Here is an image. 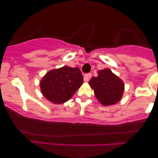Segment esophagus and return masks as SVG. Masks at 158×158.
Masks as SVG:
<instances>
[{
    "label": "esophagus",
    "mask_w": 158,
    "mask_h": 158,
    "mask_svg": "<svg viewBox=\"0 0 158 158\" xmlns=\"http://www.w3.org/2000/svg\"><path fill=\"white\" fill-rule=\"evenodd\" d=\"M92 75L91 73H88V74H85V75H84V77H83V80H84V82H87L89 81V80L90 79V77H91Z\"/></svg>",
    "instance_id": "1"
}]
</instances>
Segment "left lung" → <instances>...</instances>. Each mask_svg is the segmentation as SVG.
Segmentation results:
<instances>
[{
	"label": "left lung",
	"instance_id": "1",
	"mask_svg": "<svg viewBox=\"0 0 158 158\" xmlns=\"http://www.w3.org/2000/svg\"><path fill=\"white\" fill-rule=\"evenodd\" d=\"M99 103L105 106L117 103L124 91V82L109 68L98 71V76L89 81Z\"/></svg>",
	"mask_w": 158,
	"mask_h": 158
}]
</instances>
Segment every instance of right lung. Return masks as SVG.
Returning <instances> with one entry per match:
<instances>
[{"mask_svg":"<svg viewBox=\"0 0 158 158\" xmlns=\"http://www.w3.org/2000/svg\"><path fill=\"white\" fill-rule=\"evenodd\" d=\"M83 83L80 69L63 66L47 72L40 81L43 96L56 104L65 103L72 98Z\"/></svg>","mask_w":158,"mask_h":158,"instance_id":"1","label":"right lung"}]
</instances>
